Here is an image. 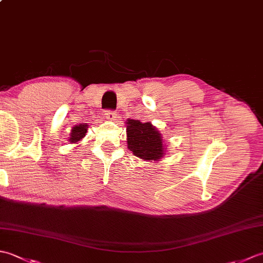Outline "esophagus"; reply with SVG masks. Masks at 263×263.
<instances>
[{
  "mask_svg": "<svg viewBox=\"0 0 263 263\" xmlns=\"http://www.w3.org/2000/svg\"><path fill=\"white\" fill-rule=\"evenodd\" d=\"M116 116H117V114L115 113L114 110H110V109L105 110V117H106V119H107V120L113 121V120L116 119Z\"/></svg>",
  "mask_w": 263,
  "mask_h": 263,
  "instance_id": "esophagus-1",
  "label": "esophagus"
}]
</instances>
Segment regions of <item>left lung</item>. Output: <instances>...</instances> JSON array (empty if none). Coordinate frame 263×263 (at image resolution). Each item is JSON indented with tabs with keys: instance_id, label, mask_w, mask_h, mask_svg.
Instances as JSON below:
<instances>
[{
	"instance_id": "left-lung-1",
	"label": "left lung",
	"mask_w": 263,
	"mask_h": 263,
	"mask_svg": "<svg viewBox=\"0 0 263 263\" xmlns=\"http://www.w3.org/2000/svg\"><path fill=\"white\" fill-rule=\"evenodd\" d=\"M127 148L143 160H158L165 155V147L159 131L152 123L139 120L126 122Z\"/></svg>"
}]
</instances>
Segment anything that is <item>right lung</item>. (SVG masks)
<instances>
[{
    "label": "right lung",
    "mask_w": 263,
    "mask_h": 263,
    "mask_svg": "<svg viewBox=\"0 0 263 263\" xmlns=\"http://www.w3.org/2000/svg\"><path fill=\"white\" fill-rule=\"evenodd\" d=\"M87 128H88V124H86V123H81V124H79V125H76L71 130V135H70V139H69L70 142L76 143L78 141H80L81 139L86 136Z\"/></svg>",
    "instance_id": "right-lung-1"
}]
</instances>
